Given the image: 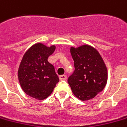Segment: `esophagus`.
Instances as JSON below:
<instances>
[{"label":"esophagus","mask_w":127,"mask_h":127,"mask_svg":"<svg viewBox=\"0 0 127 127\" xmlns=\"http://www.w3.org/2000/svg\"><path fill=\"white\" fill-rule=\"evenodd\" d=\"M59 78H60V81H64V80L67 79V76L66 75H60Z\"/></svg>","instance_id":"34e87169"}]
</instances>
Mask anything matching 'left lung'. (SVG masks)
Wrapping results in <instances>:
<instances>
[{
  "label": "left lung",
  "mask_w": 127,
  "mask_h": 127,
  "mask_svg": "<svg viewBox=\"0 0 127 127\" xmlns=\"http://www.w3.org/2000/svg\"><path fill=\"white\" fill-rule=\"evenodd\" d=\"M75 70L68 78L72 93L78 99H93L106 85L108 71L99 53L93 46L82 45L71 47Z\"/></svg>",
  "instance_id": "1"
}]
</instances>
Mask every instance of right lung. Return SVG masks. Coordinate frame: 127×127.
Segmentation results:
<instances>
[{
	"label": "right lung",
	"instance_id": "obj_1",
	"mask_svg": "<svg viewBox=\"0 0 127 127\" xmlns=\"http://www.w3.org/2000/svg\"><path fill=\"white\" fill-rule=\"evenodd\" d=\"M56 50V46L48 47L37 43L23 56L18 70L21 87L28 95L38 100L47 98L59 82L53 65L48 58Z\"/></svg>",
	"mask_w": 127,
	"mask_h": 127
}]
</instances>
